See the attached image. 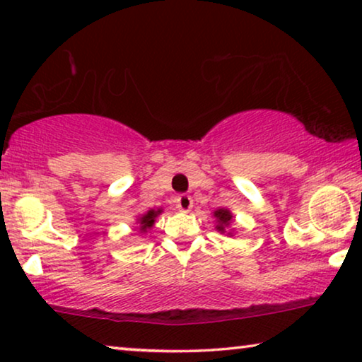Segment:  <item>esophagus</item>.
Here are the masks:
<instances>
[{
    "instance_id": "esophagus-1",
    "label": "esophagus",
    "mask_w": 362,
    "mask_h": 362,
    "mask_svg": "<svg viewBox=\"0 0 362 362\" xmlns=\"http://www.w3.org/2000/svg\"><path fill=\"white\" fill-rule=\"evenodd\" d=\"M177 208H179L180 211H183V213L190 211V209L193 208V199H192V197L180 195L179 198H177Z\"/></svg>"
}]
</instances>
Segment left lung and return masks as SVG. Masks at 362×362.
I'll return each mask as SVG.
<instances>
[{
    "instance_id": "obj_1",
    "label": "left lung",
    "mask_w": 362,
    "mask_h": 362,
    "mask_svg": "<svg viewBox=\"0 0 362 362\" xmlns=\"http://www.w3.org/2000/svg\"><path fill=\"white\" fill-rule=\"evenodd\" d=\"M214 219H216V229L221 234H228L229 237L233 235V230H229L230 224H233V213L228 208H218L213 213Z\"/></svg>"
}]
</instances>
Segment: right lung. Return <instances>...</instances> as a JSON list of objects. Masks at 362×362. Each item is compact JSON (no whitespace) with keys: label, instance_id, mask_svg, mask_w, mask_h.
Returning <instances> with one entry per match:
<instances>
[{"label":"right lung","instance_id":"add662e5","mask_svg":"<svg viewBox=\"0 0 362 362\" xmlns=\"http://www.w3.org/2000/svg\"><path fill=\"white\" fill-rule=\"evenodd\" d=\"M163 213V209H149V211L139 214L136 218V229L139 230V234H146L148 230L153 228L156 223V218Z\"/></svg>","mask_w":362,"mask_h":362}]
</instances>
